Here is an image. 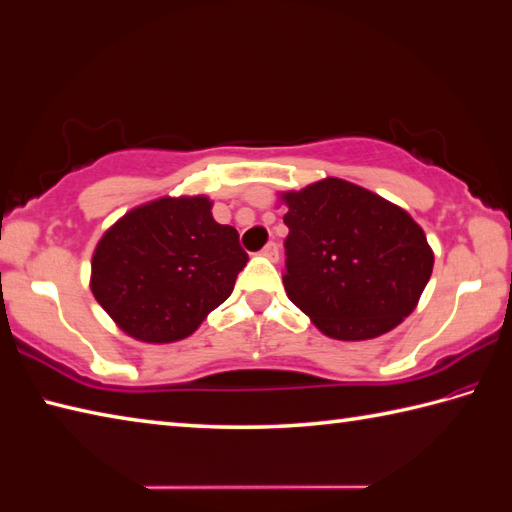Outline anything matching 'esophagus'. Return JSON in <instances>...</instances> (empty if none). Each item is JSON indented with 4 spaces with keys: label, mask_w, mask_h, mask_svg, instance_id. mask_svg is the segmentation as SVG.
Returning a JSON list of instances; mask_svg holds the SVG:
<instances>
[{
    "label": "esophagus",
    "mask_w": 512,
    "mask_h": 512,
    "mask_svg": "<svg viewBox=\"0 0 512 512\" xmlns=\"http://www.w3.org/2000/svg\"><path fill=\"white\" fill-rule=\"evenodd\" d=\"M260 254H263L269 260H274V263H276V260H278V245L276 243H267Z\"/></svg>",
    "instance_id": "1"
}]
</instances>
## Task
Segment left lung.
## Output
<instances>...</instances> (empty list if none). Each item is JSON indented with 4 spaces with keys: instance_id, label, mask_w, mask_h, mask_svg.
Here are the masks:
<instances>
[{
    "instance_id": "obj_1",
    "label": "left lung",
    "mask_w": 512,
    "mask_h": 512,
    "mask_svg": "<svg viewBox=\"0 0 512 512\" xmlns=\"http://www.w3.org/2000/svg\"><path fill=\"white\" fill-rule=\"evenodd\" d=\"M278 199L289 227L285 291L326 337H379L416 309L434 252L403 208L337 177Z\"/></svg>"
}]
</instances>
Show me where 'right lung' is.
I'll return each instance as SVG.
<instances>
[{
    "instance_id": "obj_1",
    "label": "right lung",
    "mask_w": 512,
    "mask_h": 512,
    "mask_svg": "<svg viewBox=\"0 0 512 512\" xmlns=\"http://www.w3.org/2000/svg\"><path fill=\"white\" fill-rule=\"evenodd\" d=\"M247 254L212 201L160 197L129 210L92 256L94 298L120 331L146 344L186 339L234 289Z\"/></svg>"
}]
</instances>
